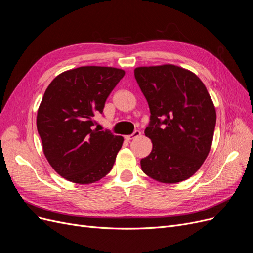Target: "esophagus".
Masks as SVG:
<instances>
[{
  "label": "esophagus",
  "mask_w": 253,
  "mask_h": 253,
  "mask_svg": "<svg viewBox=\"0 0 253 253\" xmlns=\"http://www.w3.org/2000/svg\"><path fill=\"white\" fill-rule=\"evenodd\" d=\"M141 135V133H140V130H135V132L132 134V135H127V136H126L125 138L126 139L127 141H129V140H132V139H135V138H137V137H139Z\"/></svg>",
  "instance_id": "esophagus-1"
}]
</instances>
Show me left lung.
<instances>
[{"label": "left lung", "instance_id": "8db88e82", "mask_svg": "<svg viewBox=\"0 0 253 253\" xmlns=\"http://www.w3.org/2000/svg\"><path fill=\"white\" fill-rule=\"evenodd\" d=\"M135 78L149 103L145 136L153 143L142 171L161 183H178L201 168L211 151L216 114L206 86L175 65L138 67Z\"/></svg>", "mask_w": 253, "mask_h": 253}]
</instances>
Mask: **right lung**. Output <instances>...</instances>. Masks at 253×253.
I'll return each instance as SVG.
<instances>
[{
	"mask_svg": "<svg viewBox=\"0 0 253 253\" xmlns=\"http://www.w3.org/2000/svg\"><path fill=\"white\" fill-rule=\"evenodd\" d=\"M125 73L112 67H80L48 85L38 111V132L48 162L66 180L90 184L114 165L124 137L94 128V116L102 114Z\"/></svg>",
	"mask_w": 253,
	"mask_h": 253,
	"instance_id": "right-lung-1",
	"label": "right lung"
}]
</instances>
